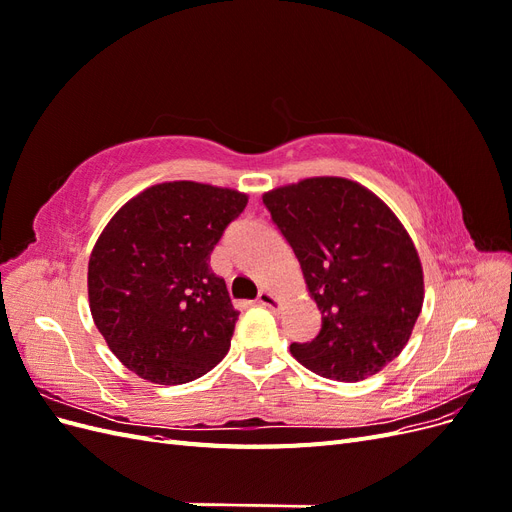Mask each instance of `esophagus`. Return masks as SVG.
I'll list each match as a JSON object with an SVG mask.
<instances>
[{"mask_svg": "<svg viewBox=\"0 0 512 512\" xmlns=\"http://www.w3.org/2000/svg\"><path fill=\"white\" fill-rule=\"evenodd\" d=\"M256 303L262 305V307H275V305H277V299L273 297V294H271L269 290H260Z\"/></svg>", "mask_w": 512, "mask_h": 512, "instance_id": "obj_1", "label": "esophagus"}]
</instances>
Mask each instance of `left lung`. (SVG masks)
Instances as JSON below:
<instances>
[{
	"label": "left lung",
	"instance_id": "8db88e82",
	"mask_svg": "<svg viewBox=\"0 0 512 512\" xmlns=\"http://www.w3.org/2000/svg\"><path fill=\"white\" fill-rule=\"evenodd\" d=\"M299 258L320 309L318 335L290 344L314 374L356 382L408 344L423 307V269L406 228L363 185L316 177L262 196Z\"/></svg>",
	"mask_w": 512,
	"mask_h": 512
}]
</instances>
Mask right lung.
<instances>
[{"label":"right lung","mask_w":512,"mask_h":512,"mask_svg":"<svg viewBox=\"0 0 512 512\" xmlns=\"http://www.w3.org/2000/svg\"><path fill=\"white\" fill-rule=\"evenodd\" d=\"M245 205L235 190L160 183L104 228L89 258V307L108 348L136 376L185 384L226 356L239 312L209 260Z\"/></svg>","instance_id":"add662e5"}]
</instances>
